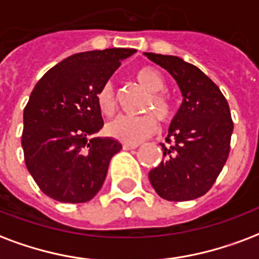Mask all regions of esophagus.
<instances>
[{
	"mask_svg": "<svg viewBox=\"0 0 259 259\" xmlns=\"http://www.w3.org/2000/svg\"><path fill=\"white\" fill-rule=\"evenodd\" d=\"M138 147V144H123L122 145V148L125 149V151H130V149H136V148Z\"/></svg>",
	"mask_w": 259,
	"mask_h": 259,
	"instance_id": "obj_1",
	"label": "esophagus"
}]
</instances>
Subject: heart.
<instances>
[{"label":"heart","mask_w":259,"mask_h":259,"mask_svg":"<svg viewBox=\"0 0 259 259\" xmlns=\"http://www.w3.org/2000/svg\"><path fill=\"white\" fill-rule=\"evenodd\" d=\"M134 80L141 88L149 92L144 104V111L148 114L140 116H116L106 126V133L110 137L126 144H138L155 133L157 122L153 113L163 123L168 122L172 114L169 100L160 94L165 87L164 78L156 69L151 66L140 68L134 72ZM96 104L99 111L103 115H114L116 110V99L110 82H106L99 88L96 92ZM149 112L152 114H149Z\"/></svg>","instance_id":"obj_1"}]
</instances>
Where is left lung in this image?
Returning <instances> with one entry per match:
<instances>
[{
    "label": "left lung",
    "instance_id": "obj_1",
    "mask_svg": "<svg viewBox=\"0 0 259 259\" xmlns=\"http://www.w3.org/2000/svg\"><path fill=\"white\" fill-rule=\"evenodd\" d=\"M144 55L174 77L183 98L169 125L171 145L160 144L164 160L149 171V181L164 200H195L213 186L228 159L234 130L230 106L220 88L194 65L175 55Z\"/></svg>",
    "mask_w": 259,
    "mask_h": 259
}]
</instances>
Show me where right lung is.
<instances>
[{
  "label": "right lung",
  "instance_id": "add662e5",
  "mask_svg": "<svg viewBox=\"0 0 259 259\" xmlns=\"http://www.w3.org/2000/svg\"><path fill=\"white\" fill-rule=\"evenodd\" d=\"M136 49L73 54L37 81L24 108L21 147L40 190L59 202L80 204L98 194L122 144L95 137L103 127L96 92Z\"/></svg>",
  "mask_w": 259,
  "mask_h": 259
}]
</instances>
